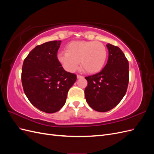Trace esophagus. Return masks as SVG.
Segmentation results:
<instances>
[{
	"label": "esophagus",
	"instance_id": "obj_1",
	"mask_svg": "<svg viewBox=\"0 0 154 154\" xmlns=\"http://www.w3.org/2000/svg\"><path fill=\"white\" fill-rule=\"evenodd\" d=\"M82 78H83V76H82V75H80V74H77V78H78V79Z\"/></svg>",
	"mask_w": 154,
	"mask_h": 154
}]
</instances>
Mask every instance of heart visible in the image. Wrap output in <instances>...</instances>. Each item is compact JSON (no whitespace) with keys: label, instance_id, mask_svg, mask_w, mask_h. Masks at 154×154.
<instances>
[{"label":"heart","instance_id":"1","mask_svg":"<svg viewBox=\"0 0 154 154\" xmlns=\"http://www.w3.org/2000/svg\"><path fill=\"white\" fill-rule=\"evenodd\" d=\"M66 52L60 53L57 58L69 72L75 71L79 63L87 73L99 72L105 63L107 52L105 46L97 41H72L66 47Z\"/></svg>","mask_w":154,"mask_h":154}]
</instances>
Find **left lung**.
Listing matches in <instances>:
<instances>
[{
	"instance_id": "8db88e82",
	"label": "left lung",
	"mask_w": 154,
	"mask_h": 154,
	"mask_svg": "<svg viewBox=\"0 0 154 154\" xmlns=\"http://www.w3.org/2000/svg\"><path fill=\"white\" fill-rule=\"evenodd\" d=\"M108 61L100 72L86 76V101L92 109L101 112L118 105L127 92L129 81L128 61L117 46L106 44Z\"/></svg>"
}]
</instances>
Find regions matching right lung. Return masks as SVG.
Here are the masks:
<instances>
[{
  "mask_svg": "<svg viewBox=\"0 0 154 154\" xmlns=\"http://www.w3.org/2000/svg\"><path fill=\"white\" fill-rule=\"evenodd\" d=\"M62 41L38 45L24 59L22 84L27 99L36 108L54 113L66 103L67 92L76 75L65 71L57 58Z\"/></svg>",
  "mask_w": 154,
  "mask_h": 154,
  "instance_id": "add662e5",
  "label": "right lung"
}]
</instances>
